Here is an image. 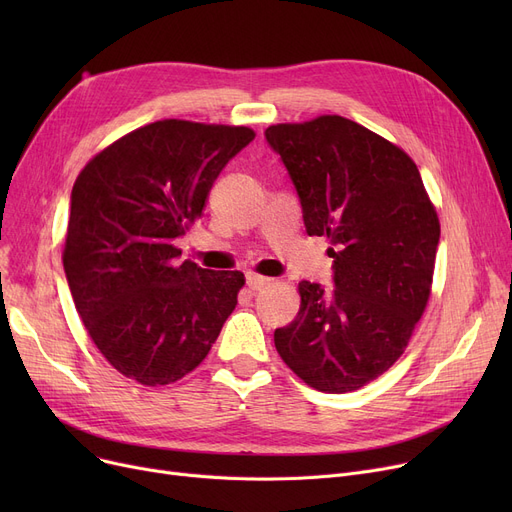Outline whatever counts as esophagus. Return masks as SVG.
I'll list each match as a JSON object with an SVG mask.
<instances>
[{"label": "esophagus", "instance_id": "esophagus-1", "mask_svg": "<svg viewBox=\"0 0 512 512\" xmlns=\"http://www.w3.org/2000/svg\"><path fill=\"white\" fill-rule=\"evenodd\" d=\"M267 282H270V278L259 276V274H253V272H249V274H247V286H249L251 290H261Z\"/></svg>", "mask_w": 512, "mask_h": 512}]
</instances>
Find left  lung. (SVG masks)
I'll return each mask as SVG.
<instances>
[{
  "mask_svg": "<svg viewBox=\"0 0 512 512\" xmlns=\"http://www.w3.org/2000/svg\"><path fill=\"white\" fill-rule=\"evenodd\" d=\"M265 141L299 195L309 236H328L332 288L303 280L274 332L284 363L319 392H351L405 351L432 288L440 222L415 161L342 116L276 124Z\"/></svg>",
  "mask_w": 512,
  "mask_h": 512,
  "instance_id": "1",
  "label": "left lung"
}]
</instances>
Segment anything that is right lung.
I'll use <instances>...</instances> for the list:
<instances>
[{
  "instance_id": "add662e5",
  "label": "right lung",
  "mask_w": 512,
  "mask_h": 512,
  "mask_svg": "<svg viewBox=\"0 0 512 512\" xmlns=\"http://www.w3.org/2000/svg\"><path fill=\"white\" fill-rule=\"evenodd\" d=\"M255 139L247 126L159 120L93 157L70 197L64 272L80 319L122 375L164 386L193 371L245 284L180 261L176 240Z\"/></svg>"
}]
</instances>
